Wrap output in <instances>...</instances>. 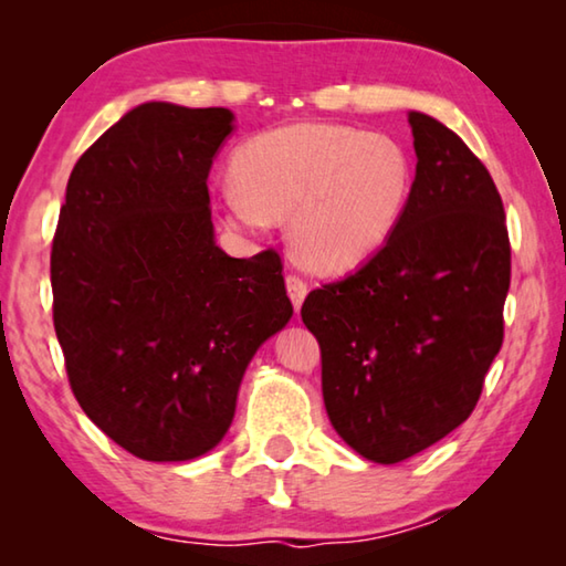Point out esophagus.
<instances>
[{
  "mask_svg": "<svg viewBox=\"0 0 566 566\" xmlns=\"http://www.w3.org/2000/svg\"><path fill=\"white\" fill-rule=\"evenodd\" d=\"M306 292H310V286H306V282L300 274H286V294H290V300H292L296 312H300Z\"/></svg>",
  "mask_w": 566,
  "mask_h": 566,
  "instance_id": "obj_1",
  "label": "esophagus"
}]
</instances>
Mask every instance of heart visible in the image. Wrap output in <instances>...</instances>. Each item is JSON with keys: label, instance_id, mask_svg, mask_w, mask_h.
<instances>
[{"label": "heart", "instance_id": "heart-1", "mask_svg": "<svg viewBox=\"0 0 566 566\" xmlns=\"http://www.w3.org/2000/svg\"><path fill=\"white\" fill-rule=\"evenodd\" d=\"M234 189L224 222L244 232L290 217V244L304 266L339 274L395 234L415 187L399 139L334 122H296L256 134L229 161Z\"/></svg>", "mask_w": 566, "mask_h": 566}]
</instances>
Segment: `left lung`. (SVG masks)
<instances>
[{
  "mask_svg": "<svg viewBox=\"0 0 566 566\" xmlns=\"http://www.w3.org/2000/svg\"><path fill=\"white\" fill-rule=\"evenodd\" d=\"M417 175L385 247L302 304L332 427L397 464L472 415L504 339L512 249L490 171L442 122L409 112Z\"/></svg>",
  "mask_w": 566,
  "mask_h": 566,
  "instance_id": "obj_1",
  "label": "left lung"
}]
</instances>
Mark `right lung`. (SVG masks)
<instances>
[{
  "label": "right lung",
  "mask_w": 566,
  "mask_h": 566,
  "mask_svg": "<svg viewBox=\"0 0 566 566\" xmlns=\"http://www.w3.org/2000/svg\"><path fill=\"white\" fill-rule=\"evenodd\" d=\"M224 107L147 102L84 151L52 242L54 332L76 401L147 462H189L234 419L254 352L292 319L282 260L214 242Z\"/></svg>",
  "instance_id": "obj_1"
}]
</instances>
